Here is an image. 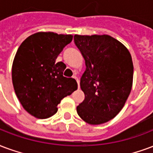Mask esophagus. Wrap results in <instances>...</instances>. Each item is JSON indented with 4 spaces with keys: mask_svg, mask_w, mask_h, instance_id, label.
Returning a JSON list of instances; mask_svg holds the SVG:
<instances>
[{
    "mask_svg": "<svg viewBox=\"0 0 153 153\" xmlns=\"http://www.w3.org/2000/svg\"><path fill=\"white\" fill-rule=\"evenodd\" d=\"M73 79H74L76 80L77 82H78V88H79V79H78V77L74 75V76H73Z\"/></svg>",
    "mask_w": 153,
    "mask_h": 153,
    "instance_id": "esophagus-1",
    "label": "esophagus"
}]
</instances>
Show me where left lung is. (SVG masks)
Returning <instances> with one entry per match:
<instances>
[{
  "instance_id": "1",
  "label": "left lung",
  "mask_w": 153,
  "mask_h": 153,
  "mask_svg": "<svg viewBox=\"0 0 153 153\" xmlns=\"http://www.w3.org/2000/svg\"><path fill=\"white\" fill-rule=\"evenodd\" d=\"M85 60L80 80L85 99L77 113L91 125L107 123L117 116L131 93L134 66L125 45L108 35L74 36Z\"/></svg>"
}]
</instances>
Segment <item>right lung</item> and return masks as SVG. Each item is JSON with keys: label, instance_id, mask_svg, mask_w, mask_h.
<instances>
[{"label": "right lung", "instance_id": "obj_1", "mask_svg": "<svg viewBox=\"0 0 153 153\" xmlns=\"http://www.w3.org/2000/svg\"><path fill=\"white\" fill-rule=\"evenodd\" d=\"M72 35L37 32L19 46L12 65L16 96L26 111L39 119L52 117L64 97L78 88L76 80L63 76L65 65L56 59L72 41Z\"/></svg>", "mask_w": 153, "mask_h": 153}]
</instances>
